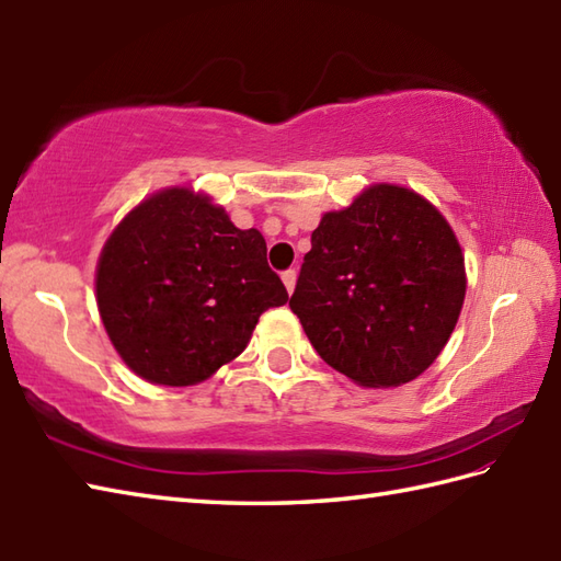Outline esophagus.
I'll return each mask as SVG.
<instances>
[{"label":"esophagus","instance_id":"1","mask_svg":"<svg viewBox=\"0 0 561 561\" xmlns=\"http://www.w3.org/2000/svg\"><path fill=\"white\" fill-rule=\"evenodd\" d=\"M283 283H285V290L293 293L295 290V283H297V271L295 268L283 271Z\"/></svg>","mask_w":561,"mask_h":561}]
</instances>
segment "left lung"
Returning <instances> with one entry per match:
<instances>
[{
    "mask_svg": "<svg viewBox=\"0 0 561 561\" xmlns=\"http://www.w3.org/2000/svg\"><path fill=\"white\" fill-rule=\"evenodd\" d=\"M463 297V252L446 218L413 190L371 184L323 214L290 309L323 363L389 389L437 359Z\"/></svg>",
    "mask_w": 561,
    "mask_h": 561,
    "instance_id": "1",
    "label": "left lung"
}]
</instances>
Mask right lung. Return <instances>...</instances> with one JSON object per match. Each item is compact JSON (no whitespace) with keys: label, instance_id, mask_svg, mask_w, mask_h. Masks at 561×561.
I'll return each mask as SVG.
<instances>
[{"label":"right lung","instance_id":"add662e5","mask_svg":"<svg viewBox=\"0 0 561 561\" xmlns=\"http://www.w3.org/2000/svg\"><path fill=\"white\" fill-rule=\"evenodd\" d=\"M103 327L141 379L192 386L238 357L268 307L288 302L259 230L172 186L112 230L95 271Z\"/></svg>","mask_w":561,"mask_h":561}]
</instances>
